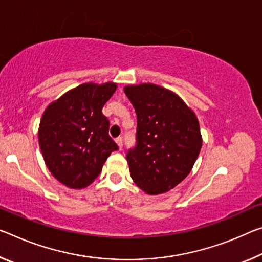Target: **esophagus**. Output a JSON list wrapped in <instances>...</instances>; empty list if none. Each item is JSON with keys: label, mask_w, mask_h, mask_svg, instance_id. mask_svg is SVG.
Listing matches in <instances>:
<instances>
[{"label": "esophagus", "mask_w": 262, "mask_h": 262, "mask_svg": "<svg viewBox=\"0 0 262 262\" xmlns=\"http://www.w3.org/2000/svg\"><path fill=\"white\" fill-rule=\"evenodd\" d=\"M115 143L118 144L119 149H120V150H121V149H122V138H118V139H116V140H115Z\"/></svg>", "instance_id": "esophagus-1"}]
</instances>
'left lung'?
Wrapping results in <instances>:
<instances>
[{"instance_id":"left-lung-1","label":"left lung","mask_w":262,"mask_h":262,"mask_svg":"<svg viewBox=\"0 0 262 262\" xmlns=\"http://www.w3.org/2000/svg\"><path fill=\"white\" fill-rule=\"evenodd\" d=\"M123 91L138 116L136 147L127 154L134 183L148 194L175 188L189 175L203 139L194 112L180 95L143 82Z\"/></svg>"}]
</instances>
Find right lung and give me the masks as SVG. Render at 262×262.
<instances>
[{
    "label": "right lung",
    "mask_w": 262,
    "mask_h": 262,
    "mask_svg": "<svg viewBox=\"0 0 262 262\" xmlns=\"http://www.w3.org/2000/svg\"><path fill=\"white\" fill-rule=\"evenodd\" d=\"M115 82H85L68 91L44 111L38 128L41 155L52 176L71 189H84L100 175L118 146L110 138L102 107Z\"/></svg>",
    "instance_id": "obj_1"
}]
</instances>
